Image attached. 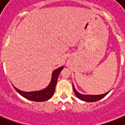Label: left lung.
<instances>
[{
  "label": "left lung",
  "mask_w": 125,
  "mask_h": 125,
  "mask_svg": "<svg viewBox=\"0 0 125 125\" xmlns=\"http://www.w3.org/2000/svg\"><path fill=\"white\" fill-rule=\"evenodd\" d=\"M73 91L74 92V94L76 95V96L78 97V99L82 100L83 101H85V102H89V103H92V102H95V101H99L101 99H103V97H104L108 93L110 92H107L104 94H101V95H83L81 94L79 92L76 91V89L74 88V85L73 84Z\"/></svg>",
  "instance_id": "left-lung-1"
}]
</instances>
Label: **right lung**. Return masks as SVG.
Returning <instances> with one entry per match:
<instances>
[{"instance_id":"1","label":"right lung","mask_w":125,"mask_h":125,"mask_svg":"<svg viewBox=\"0 0 125 125\" xmlns=\"http://www.w3.org/2000/svg\"><path fill=\"white\" fill-rule=\"evenodd\" d=\"M63 69V66H62L59 68L55 69L53 71L52 74V78H51V82L49 83L47 87L45 89L39 90V91H34L27 92V91H21L20 89H17L14 85H13L14 89L17 91V92L20 94L21 96L24 97L25 99H28L30 101H35V102H43L49 100L52 97L54 93L55 87L58 81V78L60 73L61 71Z\"/></svg>"}]
</instances>
